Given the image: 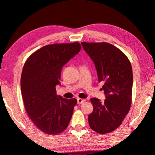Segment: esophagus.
<instances>
[{"label": "esophagus", "mask_w": 155, "mask_h": 155, "mask_svg": "<svg viewBox=\"0 0 155 155\" xmlns=\"http://www.w3.org/2000/svg\"><path fill=\"white\" fill-rule=\"evenodd\" d=\"M86 100L85 99H82V98H77V103L78 104H83L84 103H85Z\"/></svg>", "instance_id": "34e87169"}]
</instances>
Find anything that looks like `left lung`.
<instances>
[{
  "label": "left lung",
  "mask_w": 155,
  "mask_h": 155,
  "mask_svg": "<svg viewBox=\"0 0 155 155\" xmlns=\"http://www.w3.org/2000/svg\"><path fill=\"white\" fill-rule=\"evenodd\" d=\"M95 64L99 82H103L106 96L104 103L90 99L94 107L89 115L90 128L100 134L118 128L128 114L132 103L133 71L127 55L107 42H81Z\"/></svg>",
  "instance_id": "1"
}]
</instances>
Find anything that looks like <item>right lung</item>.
Here are the masks:
<instances>
[{
    "instance_id": "1",
    "label": "right lung",
    "mask_w": 155,
    "mask_h": 155,
    "mask_svg": "<svg viewBox=\"0 0 155 155\" xmlns=\"http://www.w3.org/2000/svg\"><path fill=\"white\" fill-rule=\"evenodd\" d=\"M81 44H49L34 52L23 67L21 92L27 114L37 127L48 135L66 129L77 103L76 98L57 95L62 67L81 51Z\"/></svg>"
}]
</instances>
